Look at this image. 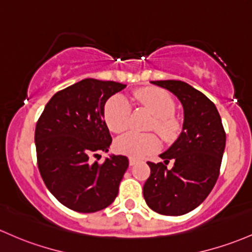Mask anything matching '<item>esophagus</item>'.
Segmentation results:
<instances>
[{"instance_id":"obj_1","label":"esophagus","mask_w":252,"mask_h":252,"mask_svg":"<svg viewBox=\"0 0 252 252\" xmlns=\"http://www.w3.org/2000/svg\"><path fill=\"white\" fill-rule=\"evenodd\" d=\"M137 161H139V160L135 159V158H130V159H129V164H130V166H132V165L136 164Z\"/></svg>"}]
</instances>
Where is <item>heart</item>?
I'll use <instances>...</instances> for the list:
<instances>
[{
  "label": "heart",
  "instance_id": "1",
  "mask_svg": "<svg viewBox=\"0 0 252 252\" xmlns=\"http://www.w3.org/2000/svg\"><path fill=\"white\" fill-rule=\"evenodd\" d=\"M134 95L153 115L148 128L156 130L165 141L176 140L181 131V122L175 116L176 103L170 93L160 88L149 87L136 91ZM104 117L111 131L117 134L126 131L130 126L131 105L124 96H112L105 105ZM159 147L160 141L153 132H128L116 141L117 152L136 159L153 153Z\"/></svg>",
  "mask_w": 252,
  "mask_h": 252
}]
</instances>
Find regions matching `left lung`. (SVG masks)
<instances>
[{
    "instance_id": "obj_1",
    "label": "left lung",
    "mask_w": 252,
    "mask_h": 252,
    "mask_svg": "<svg viewBox=\"0 0 252 252\" xmlns=\"http://www.w3.org/2000/svg\"><path fill=\"white\" fill-rule=\"evenodd\" d=\"M172 92L184 109L183 130L176 142L160 154L163 162L147 161L151 176L143 197L152 211L178 217L206 200L220 173L226 132L217 106L202 92L179 80L152 81ZM170 159L175 161L168 169Z\"/></svg>"
}]
</instances>
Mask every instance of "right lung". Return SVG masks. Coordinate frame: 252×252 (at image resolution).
Returning <instances> with one entry per match:
<instances>
[{
    "label": "right lung",
    "instance_id": "add662e5",
    "mask_svg": "<svg viewBox=\"0 0 252 252\" xmlns=\"http://www.w3.org/2000/svg\"><path fill=\"white\" fill-rule=\"evenodd\" d=\"M126 85L85 79L59 91L46 104L35 126L34 141L41 178L67 208L94 213L110 206L129 166L126 156L92 162L112 142L104 120L110 96Z\"/></svg>",
    "mask_w": 252,
    "mask_h": 252
}]
</instances>
